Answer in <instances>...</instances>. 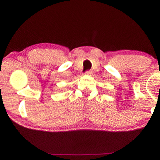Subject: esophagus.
I'll use <instances>...</instances> for the list:
<instances>
[{
  "instance_id": "obj_1",
  "label": "esophagus",
  "mask_w": 160,
  "mask_h": 160,
  "mask_svg": "<svg viewBox=\"0 0 160 160\" xmlns=\"http://www.w3.org/2000/svg\"><path fill=\"white\" fill-rule=\"evenodd\" d=\"M86 75H92V74L93 73L92 70H88V71H86Z\"/></svg>"
}]
</instances>
